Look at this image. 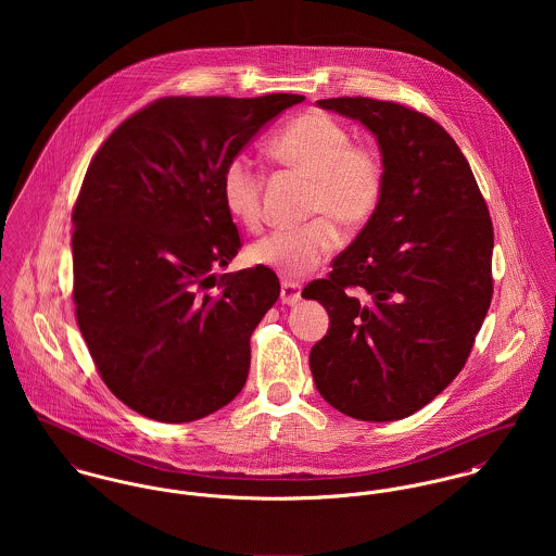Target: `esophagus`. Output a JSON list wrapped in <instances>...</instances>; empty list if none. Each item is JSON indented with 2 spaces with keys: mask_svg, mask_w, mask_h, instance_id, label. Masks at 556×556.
Instances as JSON below:
<instances>
[{
  "mask_svg": "<svg viewBox=\"0 0 556 556\" xmlns=\"http://www.w3.org/2000/svg\"><path fill=\"white\" fill-rule=\"evenodd\" d=\"M300 300H302V287L298 282L285 280L280 285V302L287 306H295Z\"/></svg>",
  "mask_w": 556,
  "mask_h": 556,
  "instance_id": "obj_1",
  "label": "esophagus"
}]
</instances>
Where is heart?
Segmentation results:
<instances>
[{
    "label": "heart",
    "instance_id": "1",
    "mask_svg": "<svg viewBox=\"0 0 556 556\" xmlns=\"http://www.w3.org/2000/svg\"><path fill=\"white\" fill-rule=\"evenodd\" d=\"M271 159L313 177L311 214L315 220L276 229L248 250L252 263L285 278H302L320 267L338 248L340 231L364 227L377 212L386 166L375 150L351 146L349 130L325 113L311 111L293 119L269 143ZM263 175L245 156L229 160L223 170V203L229 216L248 231L263 220Z\"/></svg>",
    "mask_w": 556,
    "mask_h": 556
}]
</instances>
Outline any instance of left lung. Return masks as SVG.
<instances>
[{
	"label": "left lung",
	"mask_w": 556,
	"mask_h": 556,
	"mask_svg": "<svg viewBox=\"0 0 556 556\" xmlns=\"http://www.w3.org/2000/svg\"><path fill=\"white\" fill-rule=\"evenodd\" d=\"M317 104L375 135L386 188L329 278L302 293L329 315L311 370L340 413L394 421L439 396L473 349L492 300V223L469 162L434 119L359 96Z\"/></svg>",
	"instance_id": "8db88e82"
}]
</instances>
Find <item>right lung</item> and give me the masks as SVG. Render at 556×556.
Wrapping results in <instances>:
<instances>
[{
    "label": "right lung",
    "mask_w": 556,
    "mask_h": 556,
    "mask_svg": "<svg viewBox=\"0 0 556 556\" xmlns=\"http://www.w3.org/2000/svg\"><path fill=\"white\" fill-rule=\"evenodd\" d=\"M302 100L160 98L91 160L73 212L77 320L106 388L143 417L194 421L241 392L280 282L263 265L218 278L241 245L223 170Z\"/></svg>",
    "instance_id": "1"
}]
</instances>
